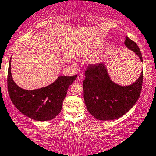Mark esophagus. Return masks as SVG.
I'll return each instance as SVG.
<instances>
[{"mask_svg": "<svg viewBox=\"0 0 156 156\" xmlns=\"http://www.w3.org/2000/svg\"><path fill=\"white\" fill-rule=\"evenodd\" d=\"M77 80H78V82H82L83 80V76L81 74L78 75V77H77Z\"/></svg>", "mask_w": 156, "mask_h": 156, "instance_id": "1", "label": "esophagus"}]
</instances>
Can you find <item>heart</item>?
Masks as SVG:
<instances>
[{
  "label": "heart",
  "instance_id": "1",
  "mask_svg": "<svg viewBox=\"0 0 156 156\" xmlns=\"http://www.w3.org/2000/svg\"><path fill=\"white\" fill-rule=\"evenodd\" d=\"M98 50H99V46H98V44H94L91 47H90V50H88V55H94L98 52ZM96 61H98V59H95V60H94V62H96Z\"/></svg>",
  "mask_w": 156,
  "mask_h": 156
}]
</instances>
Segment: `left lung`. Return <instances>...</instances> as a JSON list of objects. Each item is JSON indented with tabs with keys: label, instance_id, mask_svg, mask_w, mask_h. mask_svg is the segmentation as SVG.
I'll list each match as a JSON object with an SVG mask.
<instances>
[{
	"label": "left lung",
	"instance_id": "1",
	"mask_svg": "<svg viewBox=\"0 0 156 156\" xmlns=\"http://www.w3.org/2000/svg\"><path fill=\"white\" fill-rule=\"evenodd\" d=\"M125 44L135 53L141 62L138 46L126 37ZM143 72L129 86H120L112 81L104 63L90 65L85 72L83 83V98L88 112L99 120H113L122 117L135 105L140 95Z\"/></svg>",
	"mask_w": 156,
	"mask_h": 156
}]
</instances>
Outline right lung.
<instances>
[{
  "label": "right lung",
  "instance_id": "right-lung-1",
  "mask_svg": "<svg viewBox=\"0 0 156 156\" xmlns=\"http://www.w3.org/2000/svg\"><path fill=\"white\" fill-rule=\"evenodd\" d=\"M11 58L8 70V90L11 101L23 114L36 121H48L56 117L62 109L68 87L76 79L73 76H59L45 87L25 90L18 86L11 76Z\"/></svg>",
  "mask_w": 156,
  "mask_h": 156
}]
</instances>
